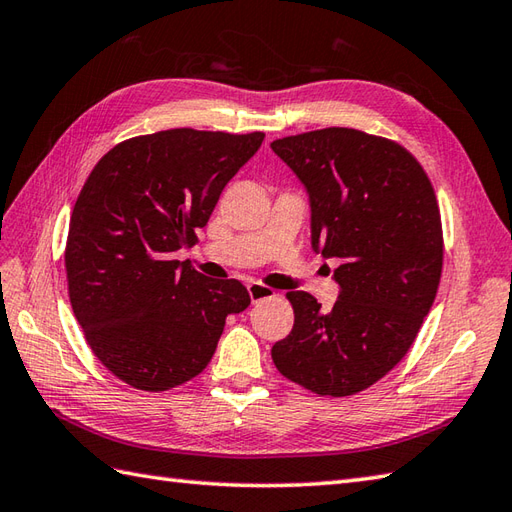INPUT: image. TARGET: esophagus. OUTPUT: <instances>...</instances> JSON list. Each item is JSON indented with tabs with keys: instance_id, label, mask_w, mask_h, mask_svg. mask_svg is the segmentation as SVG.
<instances>
[{
	"instance_id": "esophagus-1",
	"label": "esophagus",
	"mask_w": 512,
	"mask_h": 512,
	"mask_svg": "<svg viewBox=\"0 0 512 512\" xmlns=\"http://www.w3.org/2000/svg\"><path fill=\"white\" fill-rule=\"evenodd\" d=\"M246 288H248V297H250V301H253V303H259V301H264V299L277 297L273 288H268V286H264V284H257V281H250V284H248Z\"/></svg>"
}]
</instances>
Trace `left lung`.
<instances>
[{
    "label": "left lung",
    "mask_w": 512,
    "mask_h": 512,
    "mask_svg": "<svg viewBox=\"0 0 512 512\" xmlns=\"http://www.w3.org/2000/svg\"><path fill=\"white\" fill-rule=\"evenodd\" d=\"M270 147L308 191L312 248L341 262L332 310L288 292L295 325L273 345V361L319 396L358 394L400 363L436 299V193L405 147L358 129H317Z\"/></svg>",
    "instance_id": "1"
}]
</instances>
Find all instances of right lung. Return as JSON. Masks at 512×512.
Wrapping results in <instances>:
<instances>
[{
	"mask_svg": "<svg viewBox=\"0 0 512 512\" xmlns=\"http://www.w3.org/2000/svg\"><path fill=\"white\" fill-rule=\"evenodd\" d=\"M264 134L167 129L96 162L70 217L65 273L96 358L143 391H167L209 365L228 314L248 308L237 279L173 259L193 246L220 193Z\"/></svg>",
	"mask_w": 512,
	"mask_h": 512,
	"instance_id": "right-lung-1",
	"label": "right lung"
}]
</instances>
